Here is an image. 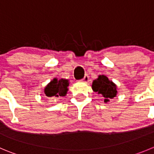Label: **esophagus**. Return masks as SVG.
<instances>
[{
  "label": "esophagus",
  "mask_w": 154,
  "mask_h": 154,
  "mask_svg": "<svg viewBox=\"0 0 154 154\" xmlns=\"http://www.w3.org/2000/svg\"><path fill=\"white\" fill-rule=\"evenodd\" d=\"M82 81L84 82H89V76L88 75H85V77L82 79Z\"/></svg>",
  "instance_id": "obj_1"
}]
</instances>
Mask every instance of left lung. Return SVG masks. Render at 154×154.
Here are the masks:
<instances>
[{
  "instance_id": "1",
  "label": "left lung",
  "mask_w": 154,
  "mask_h": 154,
  "mask_svg": "<svg viewBox=\"0 0 154 154\" xmlns=\"http://www.w3.org/2000/svg\"><path fill=\"white\" fill-rule=\"evenodd\" d=\"M92 89L103 96L105 103L109 101V99H112L117 94L116 85L103 75H100L97 79L94 80Z\"/></svg>"
}]
</instances>
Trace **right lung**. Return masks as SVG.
<instances>
[{
  "mask_svg": "<svg viewBox=\"0 0 154 154\" xmlns=\"http://www.w3.org/2000/svg\"><path fill=\"white\" fill-rule=\"evenodd\" d=\"M69 83L67 79H57L54 78L52 81L45 88V94L47 97H64L66 95Z\"/></svg>",
  "mask_w": 154,
  "mask_h": 154,
  "instance_id": "1",
  "label": "right lung"
}]
</instances>
